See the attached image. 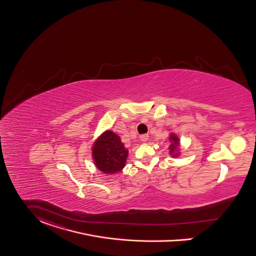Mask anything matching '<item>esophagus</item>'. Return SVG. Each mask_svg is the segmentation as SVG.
<instances>
[{"label":"esophagus","instance_id":"esophagus-1","mask_svg":"<svg viewBox=\"0 0 256 256\" xmlns=\"http://www.w3.org/2000/svg\"><path fill=\"white\" fill-rule=\"evenodd\" d=\"M140 140L142 142H146V140H148V134H142V135L140 136Z\"/></svg>","mask_w":256,"mask_h":256}]
</instances>
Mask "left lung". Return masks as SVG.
Instances as JSON below:
<instances>
[{"mask_svg":"<svg viewBox=\"0 0 256 256\" xmlns=\"http://www.w3.org/2000/svg\"><path fill=\"white\" fill-rule=\"evenodd\" d=\"M169 140L170 142V146H169V154L172 157H178L180 154V138L176 136L174 133H170L169 136Z\"/></svg>","mask_w":256,"mask_h":256,"instance_id":"left-lung-1","label":"left lung"}]
</instances>
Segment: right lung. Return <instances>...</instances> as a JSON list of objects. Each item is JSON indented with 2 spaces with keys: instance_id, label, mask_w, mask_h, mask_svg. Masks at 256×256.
Returning <instances> with one entry per match:
<instances>
[{
  "instance_id": "add662e5",
  "label": "right lung",
  "mask_w": 256,
  "mask_h": 256,
  "mask_svg": "<svg viewBox=\"0 0 256 256\" xmlns=\"http://www.w3.org/2000/svg\"><path fill=\"white\" fill-rule=\"evenodd\" d=\"M92 156L99 170L110 174H118L126 165L128 150L118 134L106 130L94 142Z\"/></svg>"
}]
</instances>
